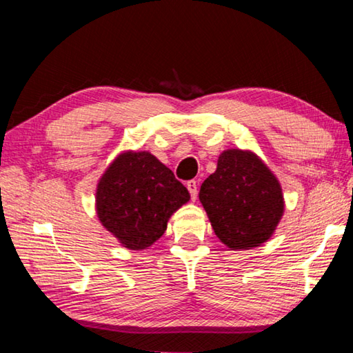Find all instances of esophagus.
Returning <instances> with one entry per match:
<instances>
[{
	"mask_svg": "<svg viewBox=\"0 0 353 353\" xmlns=\"http://www.w3.org/2000/svg\"><path fill=\"white\" fill-rule=\"evenodd\" d=\"M187 188L190 191L191 199L196 201V198H198V183H196L194 181H190V182H187Z\"/></svg>",
	"mask_w": 353,
	"mask_h": 353,
	"instance_id": "34e87169",
	"label": "esophagus"
}]
</instances>
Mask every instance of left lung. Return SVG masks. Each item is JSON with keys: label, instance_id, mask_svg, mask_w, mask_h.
<instances>
[{"label": "left lung", "instance_id": "1", "mask_svg": "<svg viewBox=\"0 0 353 353\" xmlns=\"http://www.w3.org/2000/svg\"><path fill=\"white\" fill-rule=\"evenodd\" d=\"M199 201L214 234L230 250L261 246L285 212L279 179L248 149L221 152L216 171L201 185Z\"/></svg>", "mask_w": 353, "mask_h": 353}]
</instances>
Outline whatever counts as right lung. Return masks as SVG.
<instances>
[{
    "mask_svg": "<svg viewBox=\"0 0 353 353\" xmlns=\"http://www.w3.org/2000/svg\"><path fill=\"white\" fill-rule=\"evenodd\" d=\"M190 201L172 171L148 151H124L97 185V214L130 250H143L165 234L171 214Z\"/></svg>",
    "mask_w": 353,
    "mask_h": 353,
    "instance_id": "add662e5",
    "label": "right lung"
}]
</instances>
